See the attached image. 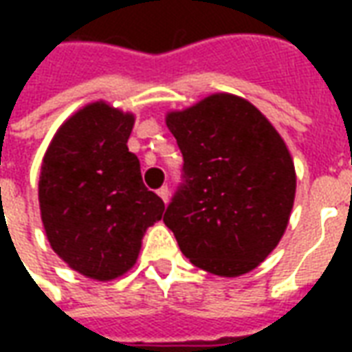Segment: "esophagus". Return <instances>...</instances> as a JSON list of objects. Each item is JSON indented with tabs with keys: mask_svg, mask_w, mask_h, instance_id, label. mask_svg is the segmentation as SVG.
<instances>
[{
	"mask_svg": "<svg viewBox=\"0 0 352 352\" xmlns=\"http://www.w3.org/2000/svg\"><path fill=\"white\" fill-rule=\"evenodd\" d=\"M158 196H160L166 204H168V199H169V188L168 186H162V188H158Z\"/></svg>",
	"mask_w": 352,
	"mask_h": 352,
	"instance_id": "34e87169",
	"label": "esophagus"
}]
</instances>
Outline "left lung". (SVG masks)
I'll return each mask as SVG.
<instances>
[{"instance_id":"1","label":"left lung","mask_w":352,"mask_h":352,"mask_svg":"<svg viewBox=\"0 0 352 352\" xmlns=\"http://www.w3.org/2000/svg\"><path fill=\"white\" fill-rule=\"evenodd\" d=\"M183 154L164 222L194 265L236 277L254 270L285 234L296 192L280 135L249 101L214 94L169 113Z\"/></svg>"}]
</instances>
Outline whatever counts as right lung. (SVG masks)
Wrapping results in <instances>:
<instances>
[{"mask_svg": "<svg viewBox=\"0 0 352 352\" xmlns=\"http://www.w3.org/2000/svg\"><path fill=\"white\" fill-rule=\"evenodd\" d=\"M133 116L92 103L67 120L43 158L39 206L50 247L90 279H115L138 260L164 201L128 151Z\"/></svg>", "mask_w": 352, "mask_h": 352, "instance_id": "right-lung-1", "label": "right lung"}]
</instances>
